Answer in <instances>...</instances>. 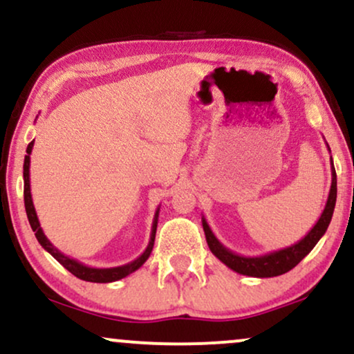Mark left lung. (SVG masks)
Returning <instances> with one entry per match:
<instances>
[{"label":"left lung","mask_w":354,"mask_h":354,"mask_svg":"<svg viewBox=\"0 0 354 354\" xmlns=\"http://www.w3.org/2000/svg\"><path fill=\"white\" fill-rule=\"evenodd\" d=\"M330 150V147H328ZM333 165V160H331ZM336 204V171L335 168H331V188L330 194H328L325 209H323L320 219L317 221V224L313 225L312 231H310L304 239L295 242L293 245L283 247V249L274 250V252L257 255V257H247V255H239L232 250H229L227 247H224L218 241V237L214 236V232L211 231L209 224L204 219L203 216V229L206 234L207 245H209L211 252L219 259L221 262L225 263L229 269L237 272L241 275H249V277H257V279H267V277H277L287 274L288 270H292L293 267L299 263L305 255L310 254V250L317 245V242L322 239L323 234L326 232L330 221L333 218Z\"/></svg>","instance_id":"left-lung-1"}]
</instances>
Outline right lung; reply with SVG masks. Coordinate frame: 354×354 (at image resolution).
I'll use <instances>...</instances> for the list:
<instances>
[{
    "label": "right lung",
    "mask_w": 354,
    "mask_h": 354,
    "mask_svg": "<svg viewBox=\"0 0 354 354\" xmlns=\"http://www.w3.org/2000/svg\"><path fill=\"white\" fill-rule=\"evenodd\" d=\"M34 147V140L28 145V155L24 156V166H23V176H24V207H26V214H28V221L31 224V229L36 236V239L39 244L44 247L48 252L53 255V257L59 263H62L67 270L71 272L72 275H75L80 280H85V282H95V283H109V282H115V280H120L123 277L133 274L135 270H138L140 267L147 262V259L150 257L151 250H153V244H155V234H156V225H158V214H160V207L155 212V218H153V224H151V234H150V242H148L147 249L145 252L136 257L135 261H131L125 266H118V267H110V269H95V267H88L84 266L82 262L75 261V259L69 257V255H64L61 250H57L55 247L50 244V241L46 237V234L42 232L39 219H37L36 209H34L32 204V198H31V183H29V163H31V155Z\"/></svg>",
    "instance_id": "add662e5"
}]
</instances>
